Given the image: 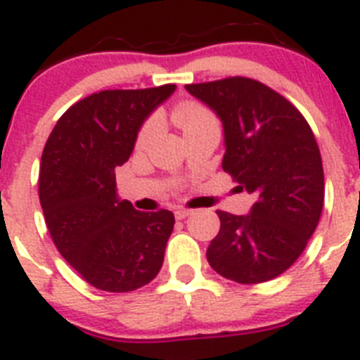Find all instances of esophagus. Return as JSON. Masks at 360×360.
Here are the masks:
<instances>
[{
	"instance_id": "34e87169",
	"label": "esophagus",
	"mask_w": 360,
	"mask_h": 360,
	"mask_svg": "<svg viewBox=\"0 0 360 360\" xmlns=\"http://www.w3.org/2000/svg\"><path fill=\"white\" fill-rule=\"evenodd\" d=\"M191 214H193V211H189V209H176V211H174V218L176 219H184Z\"/></svg>"
}]
</instances>
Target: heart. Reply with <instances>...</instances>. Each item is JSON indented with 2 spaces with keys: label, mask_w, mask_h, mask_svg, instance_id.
I'll return each instance as SVG.
<instances>
[{
  "label": "heart",
  "mask_w": 360,
  "mask_h": 360,
  "mask_svg": "<svg viewBox=\"0 0 360 360\" xmlns=\"http://www.w3.org/2000/svg\"><path fill=\"white\" fill-rule=\"evenodd\" d=\"M174 119H176L178 126L186 131L187 128L195 126V124L212 119V115L205 110V108L198 106V104H184V106H180L176 110ZM157 129H158V120L157 119L148 120V122L144 124V128L141 129V133H139V141H136L139 142V146H144L146 142H148L149 139L157 133Z\"/></svg>",
  "instance_id": "heart-1"
}]
</instances>
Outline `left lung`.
I'll list each match as a JSON object with an SVG mask.
<instances>
[{
    "mask_svg": "<svg viewBox=\"0 0 360 360\" xmlns=\"http://www.w3.org/2000/svg\"><path fill=\"white\" fill-rule=\"evenodd\" d=\"M224 124L221 167L256 196L249 214L216 211L219 232L207 262L224 278L254 285L278 278L301 256L319 224L324 173L319 146L287 98L247 77L187 84Z\"/></svg>",
    "mask_w": 360,
    "mask_h": 360,
    "instance_id": "1",
    "label": "left lung"
}]
</instances>
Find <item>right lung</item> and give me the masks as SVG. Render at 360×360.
<instances>
[{"label":"right lung","instance_id":"obj_1","mask_svg":"<svg viewBox=\"0 0 360 360\" xmlns=\"http://www.w3.org/2000/svg\"><path fill=\"white\" fill-rule=\"evenodd\" d=\"M176 86L104 90L70 106L44 144L39 200L57 250L98 290L131 292L157 278L171 211H136L117 195L142 124Z\"/></svg>","mask_w":360,"mask_h":360}]
</instances>
